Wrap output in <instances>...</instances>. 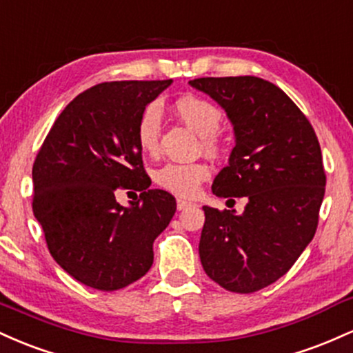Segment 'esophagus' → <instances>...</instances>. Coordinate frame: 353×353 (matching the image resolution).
<instances>
[{
	"instance_id": "obj_1",
	"label": "esophagus",
	"mask_w": 353,
	"mask_h": 353,
	"mask_svg": "<svg viewBox=\"0 0 353 353\" xmlns=\"http://www.w3.org/2000/svg\"><path fill=\"white\" fill-rule=\"evenodd\" d=\"M189 205H192V204H190L189 201H184V199H177V210H184L185 208H189Z\"/></svg>"
}]
</instances>
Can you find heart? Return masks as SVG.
Instances as JSON below:
<instances>
[{"mask_svg":"<svg viewBox=\"0 0 353 353\" xmlns=\"http://www.w3.org/2000/svg\"><path fill=\"white\" fill-rule=\"evenodd\" d=\"M177 116L202 136V148L210 156H219L224 149L219 137L222 111L216 104L199 96H182L174 104ZM163 112L157 103L148 104L136 124V141L144 152H154L159 145ZM209 177V168L202 163H168L154 172V181L168 192L181 197H192Z\"/></svg>","mask_w":353,"mask_h":353,"instance_id":"b5f03b06","label":"heart"}]
</instances>
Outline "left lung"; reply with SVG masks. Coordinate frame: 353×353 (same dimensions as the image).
<instances>
[{"instance_id":"1","label":"left lung","mask_w":353,"mask_h":353,"mask_svg":"<svg viewBox=\"0 0 353 353\" xmlns=\"http://www.w3.org/2000/svg\"><path fill=\"white\" fill-rule=\"evenodd\" d=\"M189 84L224 108L236 134L212 192L247 197L242 214L202 208V267L225 290L257 292L281 279L315 236L325 194L319 139L305 114L269 81L229 76Z\"/></svg>"}]
</instances>
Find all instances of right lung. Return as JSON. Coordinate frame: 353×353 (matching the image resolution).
Listing matches in <instances>:
<instances>
[{
  "mask_svg": "<svg viewBox=\"0 0 353 353\" xmlns=\"http://www.w3.org/2000/svg\"><path fill=\"white\" fill-rule=\"evenodd\" d=\"M171 79L112 81L76 96L54 121L33 164V212L48 249L71 277L112 292L151 269L152 244L176 199L149 189L136 124ZM117 188H134L129 208Z\"/></svg>",
  "mask_w": 353,
  "mask_h": 353,
  "instance_id": "1",
  "label": "right lung"
}]
</instances>
